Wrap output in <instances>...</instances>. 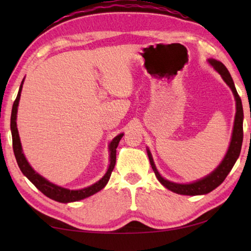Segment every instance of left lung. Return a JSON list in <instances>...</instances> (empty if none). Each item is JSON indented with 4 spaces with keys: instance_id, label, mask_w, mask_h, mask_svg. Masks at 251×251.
<instances>
[{
    "instance_id": "obj_1",
    "label": "left lung",
    "mask_w": 251,
    "mask_h": 251,
    "mask_svg": "<svg viewBox=\"0 0 251 251\" xmlns=\"http://www.w3.org/2000/svg\"><path fill=\"white\" fill-rule=\"evenodd\" d=\"M209 63L214 66V69L218 72V73L222 75L223 79L227 83L229 87L231 88V91L235 95L236 100V116H235V124H233V130H232V136H231V142L230 145H229L228 151L225 158L223 159L222 163H220L219 166L212 172L210 175L207 177L202 178V179L195 181L193 184H175V182L168 181L164 179L163 177L159 175V173L157 172L155 167L154 161H152L151 155L150 151H147L148 158H150L151 165L152 171H154L155 175L161 184H163L166 188H168L172 192L179 194V195H189V196H196V195H203L210 193L211 190L222 184L225 180V178L227 177L229 172L231 171V168L235 165L236 160L238 157H239L240 151H241V145H243V138H244V129H243V120H244V110H243V104H241V100L239 95H238L237 90L235 87V84H233V80L231 78L230 74H229L228 70L226 69L222 62L216 61V59H209Z\"/></svg>"
}]
</instances>
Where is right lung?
<instances>
[{
    "label": "right lung",
    "instance_id": "obj_1",
    "mask_svg": "<svg viewBox=\"0 0 251 251\" xmlns=\"http://www.w3.org/2000/svg\"><path fill=\"white\" fill-rule=\"evenodd\" d=\"M22 85H23V82L20 86L18 96H16V100H14L13 108H12V114H11V131H12V141H13V151H14L15 158H16V161H18V165L21 169V172H22L24 175L32 181V184L35 186L40 192L43 193L45 196H48L49 198L53 199V201H56L58 202L77 201H80V199L90 197L92 195L100 192V189H103L106 186V184H107V181L109 180V177L112 175L114 166H115L116 148L124 134H120L118 136H116V137L112 141V143L109 144L110 164L107 169V173L105 174V176L101 178L100 180L95 182L94 185L87 187V188L79 189V190H70V189H65L59 186L54 185L52 182L46 180L45 178L40 176L37 173H35V171L29 166V164L27 163L26 158H25L24 154L22 152V146H21L18 127H16V113H18V106H19L21 92H22Z\"/></svg>",
    "mask_w": 251,
    "mask_h": 251
}]
</instances>
